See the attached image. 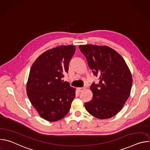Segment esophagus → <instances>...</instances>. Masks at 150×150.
I'll list each match as a JSON object with an SVG mask.
<instances>
[{
    "instance_id": "obj_1",
    "label": "esophagus",
    "mask_w": 150,
    "mask_h": 150,
    "mask_svg": "<svg viewBox=\"0 0 150 150\" xmlns=\"http://www.w3.org/2000/svg\"><path fill=\"white\" fill-rule=\"evenodd\" d=\"M85 88H77V90H78V91H79V92H81L82 91H83V90H84Z\"/></svg>"
}]
</instances>
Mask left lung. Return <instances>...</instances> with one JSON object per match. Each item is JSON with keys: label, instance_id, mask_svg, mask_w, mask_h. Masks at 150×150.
Returning <instances> with one entry per match:
<instances>
[{"label": "left lung", "instance_id": "1", "mask_svg": "<svg viewBox=\"0 0 150 150\" xmlns=\"http://www.w3.org/2000/svg\"><path fill=\"white\" fill-rule=\"evenodd\" d=\"M99 83L90 87L93 99L85 108L94 117L105 119L115 116L129 98L132 85L130 71L122 57L108 46H79Z\"/></svg>", "mask_w": 150, "mask_h": 150}]
</instances>
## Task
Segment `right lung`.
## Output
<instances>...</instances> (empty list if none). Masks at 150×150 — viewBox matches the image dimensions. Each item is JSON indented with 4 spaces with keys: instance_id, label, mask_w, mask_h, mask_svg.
Here are the masks:
<instances>
[{
    "instance_id": "right-lung-1",
    "label": "right lung",
    "mask_w": 150,
    "mask_h": 150,
    "mask_svg": "<svg viewBox=\"0 0 150 150\" xmlns=\"http://www.w3.org/2000/svg\"><path fill=\"white\" fill-rule=\"evenodd\" d=\"M75 52L72 45L60 46L41 54L33 63L27 84L30 101L40 116L57 121L69 112L75 90L62 79L68 73Z\"/></svg>"
}]
</instances>
